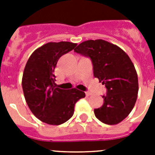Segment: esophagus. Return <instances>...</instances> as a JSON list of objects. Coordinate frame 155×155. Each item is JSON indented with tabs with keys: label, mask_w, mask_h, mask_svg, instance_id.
<instances>
[{
	"label": "esophagus",
	"mask_w": 155,
	"mask_h": 155,
	"mask_svg": "<svg viewBox=\"0 0 155 155\" xmlns=\"http://www.w3.org/2000/svg\"><path fill=\"white\" fill-rule=\"evenodd\" d=\"M85 94H86V96H90V95H91V93L90 92V91H85Z\"/></svg>",
	"instance_id": "obj_1"
}]
</instances>
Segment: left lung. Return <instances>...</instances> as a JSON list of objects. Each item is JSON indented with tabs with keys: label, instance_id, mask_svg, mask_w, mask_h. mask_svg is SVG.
I'll list each match as a JSON object with an SVG mask.
<instances>
[{
	"label": "left lung",
	"instance_id": "obj_1",
	"mask_svg": "<svg viewBox=\"0 0 155 155\" xmlns=\"http://www.w3.org/2000/svg\"><path fill=\"white\" fill-rule=\"evenodd\" d=\"M74 52L91 60L94 78L106 88L103 105L94 109L105 124L120 123L132 111L138 93V78L132 61L119 46L102 39L81 42Z\"/></svg>",
	"mask_w": 155,
	"mask_h": 155
}]
</instances>
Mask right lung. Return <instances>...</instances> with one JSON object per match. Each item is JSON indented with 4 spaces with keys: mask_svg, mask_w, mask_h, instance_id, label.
<instances>
[{
    "mask_svg": "<svg viewBox=\"0 0 155 155\" xmlns=\"http://www.w3.org/2000/svg\"><path fill=\"white\" fill-rule=\"evenodd\" d=\"M76 43L48 42L32 53L22 76L25 98L31 113L43 123L60 125L72 117L76 102L85 97L75 88L61 89L55 83L54 70L63 55L74 50Z\"/></svg>",
    "mask_w": 155,
    "mask_h": 155,
    "instance_id": "1",
    "label": "right lung"
}]
</instances>
